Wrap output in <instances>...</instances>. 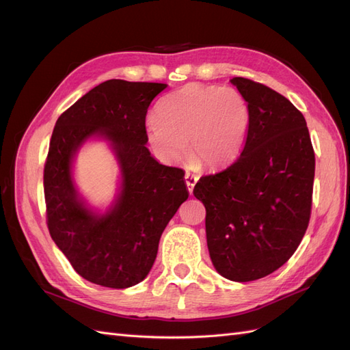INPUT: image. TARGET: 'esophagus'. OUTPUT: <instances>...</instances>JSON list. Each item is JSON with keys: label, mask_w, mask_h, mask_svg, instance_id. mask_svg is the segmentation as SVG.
<instances>
[{"label": "esophagus", "mask_w": 350, "mask_h": 350, "mask_svg": "<svg viewBox=\"0 0 350 350\" xmlns=\"http://www.w3.org/2000/svg\"><path fill=\"white\" fill-rule=\"evenodd\" d=\"M197 181H198V176L197 175L189 174V172L185 174V184H187V188H188L189 194H193V189H194Z\"/></svg>", "instance_id": "34e87169"}]
</instances>
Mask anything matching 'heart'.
Wrapping results in <instances>:
<instances>
[{"instance_id":"heart-1","label":"heart","mask_w":350,"mask_h":350,"mask_svg":"<svg viewBox=\"0 0 350 350\" xmlns=\"http://www.w3.org/2000/svg\"><path fill=\"white\" fill-rule=\"evenodd\" d=\"M248 125V105L238 90L193 83L159 102L146 134L166 162H183L188 143L189 154L201 165L220 167L241 154Z\"/></svg>"}]
</instances>
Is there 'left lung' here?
I'll list each match as a JSON object with an SVG mask.
<instances>
[{
    "label": "left lung",
    "instance_id": "left-lung-1",
    "mask_svg": "<svg viewBox=\"0 0 350 350\" xmlns=\"http://www.w3.org/2000/svg\"><path fill=\"white\" fill-rule=\"evenodd\" d=\"M248 103L243 150L221 172L201 176L211 262L221 276L251 282L282 267L311 217L315 154L304 115L261 83L234 77Z\"/></svg>",
    "mask_w": 350,
    "mask_h": 350
}]
</instances>
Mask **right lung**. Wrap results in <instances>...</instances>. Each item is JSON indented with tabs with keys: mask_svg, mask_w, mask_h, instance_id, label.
<instances>
[{
	"mask_svg": "<svg viewBox=\"0 0 350 350\" xmlns=\"http://www.w3.org/2000/svg\"><path fill=\"white\" fill-rule=\"evenodd\" d=\"M163 83L108 80L62 112L44 169L51 238L83 279L125 289L149 274L159 239L188 198L181 167L159 163L146 147V113ZM90 136L108 139L122 167V189L105 215L78 197L70 165Z\"/></svg>",
	"mask_w": 350,
	"mask_h": 350,
	"instance_id": "obj_1",
	"label": "right lung"
}]
</instances>
